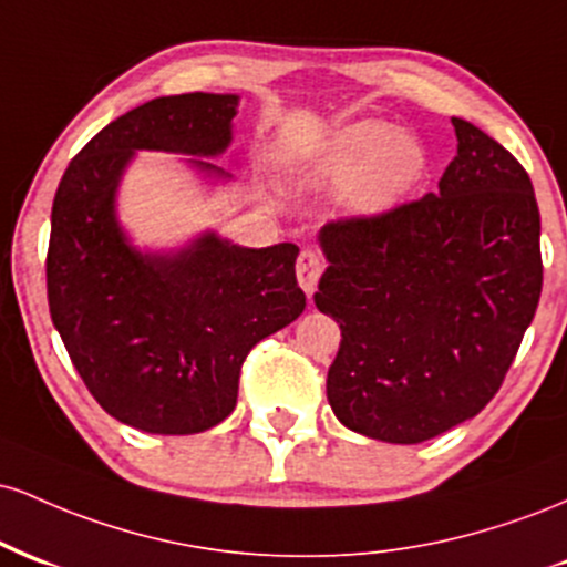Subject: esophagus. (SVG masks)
<instances>
[{"label": "esophagus", "mask_w": 567, "mask_h": 567, "mask_svg": "<svg viewBox=\"0 0 567 567\" xmlns=\"http://www.w3.org/2000/svg\"><path fill=\"white\" fill-rule=\"evenodd\" d=\"M322 271H324V261L315 250H303L301 256H298L296 275H298V285H301L306 296H311V292L317 290V282H320Z\"/></svg>", "instance_id": "obj_1"}]
</instances>
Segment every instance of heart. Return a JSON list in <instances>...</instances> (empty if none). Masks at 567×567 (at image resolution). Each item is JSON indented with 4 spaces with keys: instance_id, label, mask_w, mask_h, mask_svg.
I'll return each mask as SVG.
<instances>
[{
    "instance_id": "heart-1",
    "label": "heart",
    "mask_w": 567,
    "mask_h": 567,
    "mask_svg": "<svg viewBox=\"0 0 567 567\" xmlns=\"http://www.w3.org/2000/svg\"><path fill=\"white\" fill-rule=\"evenodd\" d=\"M426 167L419 135L381 120H360L330 135L311 162V175L322 186H347L354 210L375 213L405 199L424 181Z\"/></svg>"
}]
</instances>
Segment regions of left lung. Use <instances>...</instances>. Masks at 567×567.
Instances as JSON below:
<instances>
[{
    "label": "left lung",
    "mask_w": 567,
    "mask_h": 567,
    "mask_svg": "<svg viewBox=\"0 0 567 567\" xmlns=\"http://www.w3.org/2000/svg\"><path fill=\"white\" fill-rule=\"evenodd\" d=\"M458 152L437 192L324 224L315 292L341 328L328 370L336 419L415 445L498 392L542 296V216L525 167L453 116Z\"/></svg>",
    "instance_id": "1"
}]
</instances>
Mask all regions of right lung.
<instances>
[{"label": "right lung", "mask_w": 567, "mask_h": 567, "mask_svg": "<svg viewBox=\"0 0 567 567\" xmlns=\"http://www.w3.org/2000/svg\"><path fill=\"white\" fill-rule=\"evenodd\" d=\"M239 95L154 97L106 125L71 159L53 199L48 301L97 405L148 434H197L237 405L258 341L298 320V247H239L202 231L178 250H141L116 218L135 152L184 154L207 178L231 143Z\"/></svg>", "instance_id": "1"}]
</instances>
